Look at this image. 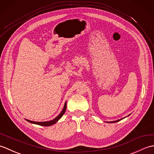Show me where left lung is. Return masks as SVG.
I'll return each instance as SVG.
<instances>
[{
    "label": "left lung",
    "instance_id": "left-lung-1",
    "mask_svg": "<svg viewBox=\"0 0 154 154\" xmlns=\"http://www.w3.org/2000/svg\"><path fill=\"white\" fill-rule=\"evenodd\" d=\"M123 119H120V120H116V121H112V122H110V123H114V122H119V121H120V120H122Z\"/></svg>",
    "mask_w": 154,
    "mask_h": 154
}]
</instances>
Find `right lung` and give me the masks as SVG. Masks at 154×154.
Listing matches in <instances>:
<instances>
[{
	"label": "right lung",
	"instance_id": "obj_1",
	"mask_svg": "<svg viewBox=\"0 0 154 154\" xmlns=\"http://www.w3.org/2000/svg\"><path fill=\"white\" fill-rule=\"evenodd\" d=\"M66 107H67V103H65V105L63 107V110L61 111V112L59 114V115L56 117L54 119H53L51 121H47V122H34V121H31V120H26L28 122L32 123V124H38V125H40V126H50L53 125V124L56 123L57 121L60 120L61 118L62 117V116L63 115V114L65 112V110H66Z\"/></svg>",
	"mask_w": 154,
	"mask_h": 154
}]
</instances>
